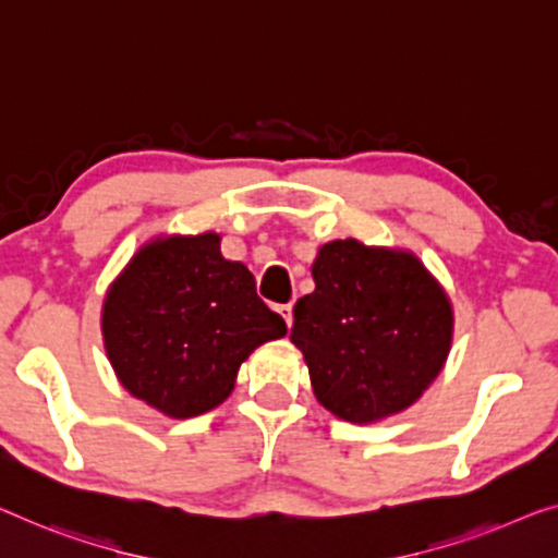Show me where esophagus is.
Returning <instances> with one entry per match:
<instances>
[{
    "label": "esophagus",
    "instance_id": "34e87169",
    "mask_svg": "<svg viewBox=\"0 0 558 558\" xmlns=\"http://www.w3.org/2000/svg\"><path fill=\"white\" fill-rule=\"evenodd\" d=\"M278 313L282 315V320H286V326L290 328L293 326V305H278Z\"/></svg>",
    "mask_w": 558,
    "mask_h": 558
}]
</instances>
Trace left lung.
Returning <instances> with one entry per match:
<instances>
[{
	"label": "left lung",
	"mask_w": 558,
	"mask_h": 558,
	"mask_svg": "<svg viewBox=\"0 0 558 558\" xmlns=\"http://www.w3.org/2000/svg\"><path fill=\"white\" fill-rule=\"evenodd\" d=\"M315 290L293 307L290 340L323 409L348 423L401 413L444 371L453 305L418 255L332 240L313 263Z\"/></svg>",
	"instance_id": "obj_1"
}]
</instances>
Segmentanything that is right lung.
I'll use <instances>...</instances> for the list:
<instances>
[{"label": "right lung", "mask_w": 558, "mask_h": 558, "mask_svg": "<svg viewBox=\"0 0 558 558\" xmlns=\"http://www.w3.org/2000/svg\"><path fill=\"white\" fill-rule=\"evenodd\" d=\"M220 240L213 230L157 235L107 288L102 340L114 376L168 418L218 409L247 355L288 332Z\"/></svg>", "instance_id": "1"}]
</instances>
